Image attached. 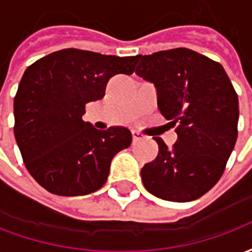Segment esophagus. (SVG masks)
<instances>
[{
	"mask_svg": "<svg viewBox=\"0 0 252 252\" xmlns=\"http://www.w3.org/2000/svg\"><path fill=\"white\" fill-rule=\"evenodd\" d=\"M132 137H133V142H139V140H142L143 135L140 133V132H137V131H132Z\"/></svg>",
	"mask_w": 252,
	"mask_h": 252,
	"instance_id": "34e87169",
	"label": "esophagus"
}]
</instances>
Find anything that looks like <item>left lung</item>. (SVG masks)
Instances as JSON below:
<instances>
[{
    "mask_svg": "<svg viewBox=\"0 0 252 252\" xmlns=\"http://www.w3.org/2000/svg\"><path fill=\"white\" fill-rule=\"evenodd\" d=\"M136 58L135 71L155 85L159 110L178 135L171 148L154 137L159 153L140 171L143 185L162 200L200 198L221 178L235 147L238 94L220 63L189 48Z\"/></svg>",
    "mask_w": 252,
    "mask_h": 252,
    "instance_id": "1",
    "label": "left lung"
}]
</instances>
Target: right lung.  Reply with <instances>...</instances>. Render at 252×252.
<instances>
[{"mask_svg": "<svg viewBox=\"0 0 252 252\" xmlns=\"http://www.w3.org/2000/svg\"><path fill=\"white\" fill-rule=\"evenodd\" d=\"M136 57L66 48L32 63L14 97V137L33 180L57 195H85L104 185L116 154L128 148L124 126L95 129L85 106L105 95L116 74L131 75Z\"/></svg>", "mask_w": 252, "mask_h": 252, "instance_id": "add662e5", "label": "right lung"}]
</instances>
